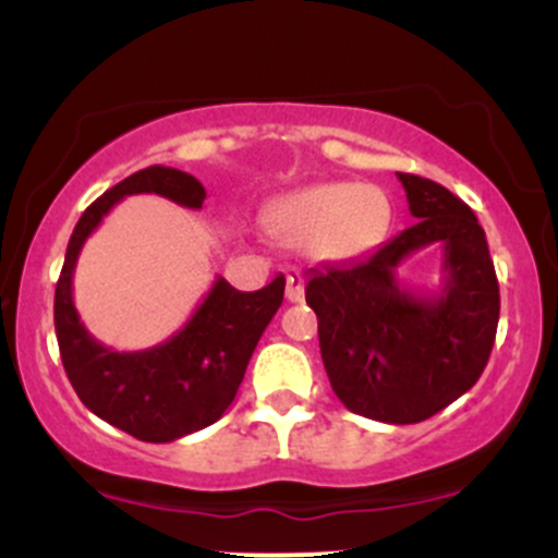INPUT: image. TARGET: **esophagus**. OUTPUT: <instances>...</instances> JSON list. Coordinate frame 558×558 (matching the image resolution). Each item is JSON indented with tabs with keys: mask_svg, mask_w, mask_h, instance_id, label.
I'll use <instances>...</instances> for the list:
<instances>
[{
	"mask_svg": "<svg viewBox=\"0 0 558 558\" xmlns=\"http://www.w3.org/2000/svg\"><path fill=\"white\" fill-rule=\"evenodd\" d=\"M302 296H305V278H302V272H289V278H286V300L302 302Z\"/></svg>",
	"mask_w": 558,
	"mask_h": 558,
	"instance_id": "34e87169",
	"label": "esophagus"
}]
</instances>
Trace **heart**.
<instances>
[{
    "instance_id": "b5f03b06",
    "label": "heart",
    "mask_w": 558,
    "mask_h": 558,
    "mask_svg": "<svg viewBox=\"0 0 558 558\" xmlns=\"http://www.w3.org/2000/svg\"><path fill=\"white\" fill-rule=\"evenodd\" d=\"M391 205L378 185L315 183L280 196L264 210L269 238L289 247H315L331 262L369 251L384 238Z\"/></svg>"
}]
</instances>
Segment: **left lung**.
Wrapping results in <instances>:
<instances>
[{
  "label": "left lung",
  "mask_w": 558,
  "mask_h": 558,
  "mask_svg": "<svg viewBox=\"0 0 558 558\" xmlns=\"http://www.w3.org/2000/svg\"><path fill=\"white\" fill-rule=\"evenodd\" d=\"M413 227L342 267L313 269L305 300L318 315L326 375L351 413L384 424H418L477 384L492 356L499 283L486 232L446 185L397 172ZM444 247L441 291L398 283L415 250Z\"/></svg>",
  "instance_id": "obj_1"
}]
</instances>
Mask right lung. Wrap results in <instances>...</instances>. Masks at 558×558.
I'll return each instance as SVG.
<instances>
[{"mask_svg": "<svg viewBox=\"0 0 558 558\" xmlns=\"http://www.w3.org/2000/svg\"><path fill=\"white\" fill-rule=\"evenodd\" d=\"M132 194H159L199 210L207 191L194 174L154 165L129 174L86 207L56 283V340L66 378L94 415L143 442H172L227 413L258 337L283 302L286 278L278 275L258 291H238L216 278L189 324L170 340L145 351H112L83 326L72 302V275L94 229Z\"/></svg>", "mask_w": 558, "mask_h": 558, "instance_id": "add662e5", "label": "right lung"}]
</instances>
